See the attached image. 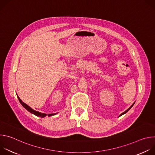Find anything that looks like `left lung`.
Listing matches in <instances>:
<instances>
[{"mask_svg":"<svg viewBox=\"0 0 155 155\" xmlns=\"http://www.w3.org/2000/svg\"><path fill=\"white\" fill-rule=\"evenodd\" d=\"M134 104H135V102H134V103H133V104H132V105H131V106H130V107H129V108H128V109H127V110H126V111H125V112H123V113H122V114H120V115H119V117H121V116H122V115H124V114H126V113H127V112H128V111H129V110H130V108H132V106H133V105H134Z\"/></svg>","mask_w":155,"mask_h":155,"instance_id":"1","label":"left lung"}]
</instances>
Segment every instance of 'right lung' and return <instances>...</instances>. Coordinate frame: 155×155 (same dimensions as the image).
<instances>
[{
    "label": "right lung",
    "mask_w": 155,
    "mask_h": 155,
    "mask_svg": "<svg viewBox=\"0 0 155 155\" xmlns=\"http://www.w3.org/2000/svg\"><path fill=\"white\" fill-rule=\"evenodd\" d=\"M17 97L19 99V102L21 103V104L23 105V107L24 108H25L28 112H29L30 113L37 116V117H41V118H44L47 115H48V117H51V116H53V115H55L56 114H57L58 113H56V114H43V113H41V112H37V111H35V110H34V109H32L31 107H30L29 105H28L27 104H26L25 102H23V101H22L21 100V99L19 97V96L17 95Z\"/></svg>",
    "instance_id": "1"
}]
</instances>
